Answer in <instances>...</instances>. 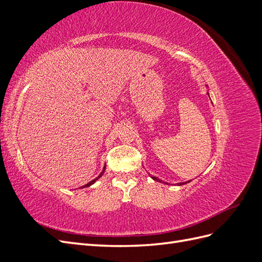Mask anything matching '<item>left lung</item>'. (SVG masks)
Returning a JSON list of instances; mask_svg holds the SVG:
<instances>
[{
  "mask_svg": "<svg viewBox=\"0 0 262 262\" xmlns=\"http://www.w3.org/2000/svg\"><path fill=\"white\" fill-rule=\"evenodd\" d=\"M208 87V86H207ZM208 95H209V92H208ZM209 96H210V95H209ZM150 176V175H149ZM150 178H152V179H154V180H156V181H158V182H163L160 178H157V177H155V176H150ZM188 182H190V180H188V181H186V182H179V184H177L178 186H181V185H185V184H188ZM163 184H166V185H168L167 184V182H163Z\"/></svg>",
  "mask_w": 262,
  "mask_h": 262,
  "instance_id": "left-lung-1",
  "label": "left lung"
}]
</instances>
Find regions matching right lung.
Listing matches in <instances>:
<instances>
[{
  "label": "right lung",
  "mask_w": 262,
  "mask_h": 262,
  "mask_svg": "<svg viewBox=\"0 0 262 262\" xmlns=\"http://www.w3.org/2000/svg\"><path fill=\"white\" fill-rule=\"evenodd\" d=\"M105 170H106V164H105V166H104V169H102V170H101V172L99 173V176H98V177H96V178H95V179H93L92 181H90V182H89V184H86L85 186H83V187H81V188H86V187H90V186L94 185V184H95V182H96V181H97V180H98V179H99V178H100V177H101L102 175H104V172H105Z\"/></svg>",
  "instance_id": "right-lung-1"
}]
</instances>
